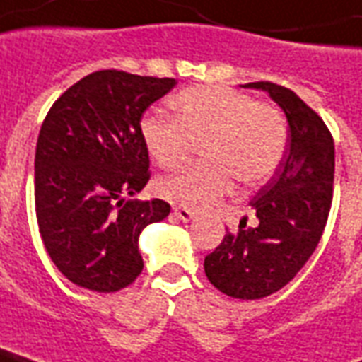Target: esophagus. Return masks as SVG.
I'll return each mask as SVG.
<instances>
[{"mask_svg":"<svg viewBox=\"0 0 362 362\" xmlns=\"http://www.w3.org/2000/svg\"><path fill=\"white\" fill-rule=\"evenodd\" d=\"M173 214H175L178 220L189 221L193 216H195V212H193V210H189V209H173Z\"/></svg>","mask_w":362,"mask_h":362,"instance_id":"esophagus-1","label":"esophagus"}]
</instances>
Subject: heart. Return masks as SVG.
<instances>
[{
    "label": "heart",
    "instance_id": "heart-1",
    "mask_svg": "<svg viewBox=\"0 0 362 362\" xmlns=\"http://www.w3.org/2000/svg\"><path fill=\"white\" fill-rule=\"evenodd\" d=\"M176 118L148 115L142 141L163 169L180 167L197 142L206 161L159 182V193L182 209H206L237 178L252 186L274 175L287 146V124L278 107L233 88L192 86L173 98Z\"/></svg>",
    "mask_w": 362,
    "mask_h": 362
}]
</instances>
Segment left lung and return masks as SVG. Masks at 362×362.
<instances>
[{
  "label": "left lung",
  "instance_id": "obj_1",
  "mask_svg": "<svg viewBox=\"0 0 362 362\" xmlns=\"http://www.w3.org/2000/svg\"><path fill=\"white\" fill-rule=\"evenodd\" d=\"M280 105L289 122V146L274 176L250 201L257 226L229 231L204 257L210 284L229 297L253 300L289 284L325 231L334 184V141L314 109L289 88L250 82Z\"/></svg>",
  "mask_w": 362,
  "mask_h": 362
}]
</instances>
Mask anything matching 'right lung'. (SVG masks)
<instances>
[{
	"mask_svg": "<svg viewBox=\"0 0 362 362\" xmlns=\"http://www.w3.org/2000/svg\"><path fill=\"white\" fill-rule=\"evenodd\" d=\"M175 78L103 69L67 88L42 120L35 148V214L42 244L76 286L120 291L142 272L139 235L170 204L125 199L150 180L144 110Z\"/></svg>",
	"mask_w": 362,
	"mask_h": 362,
	"instance_id": "right-lung-1",
	"label": "right lung"
}]
</instances>
